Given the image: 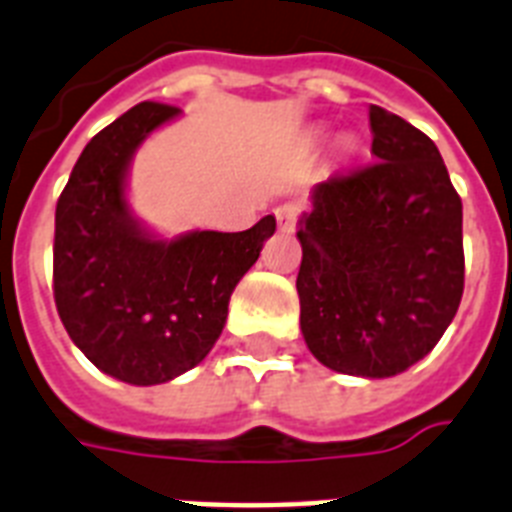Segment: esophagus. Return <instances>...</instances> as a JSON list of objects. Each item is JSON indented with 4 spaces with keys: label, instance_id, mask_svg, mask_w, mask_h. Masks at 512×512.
Wrapping results in <instances>:
<instances>
[{
    "label": "esophagus",
    "instance_id": "1",
    "mask_svg": "<svg viewBox=\"0 0 512 512\" xmlns=\"http://www.w3.org/2000/svg\"><path fill=\"white\" fill-rule=\"evenodd\" d=\"M274 217H277V225H280V230H293L295 222H298V217H301V204L287 201V204H282L274 209Z\"/></svg>",
    "mask_w": 512,
    "mask_h": 512
}]
</instances>
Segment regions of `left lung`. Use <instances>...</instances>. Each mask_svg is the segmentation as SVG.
I'll return each instance as SVG.
<instances>
[{"label":"left lung","mask_w":512,"mask_h":512,"mask_svg":"<svg viewBox=\"0 0 512 512\" xmlns=\"http://www.w3.org/2000/svg\"><path fill=\"white\" fill-rule=\"evenodd\" d=\"M371 159L314 188L298 227L301 332L319 363L384 379L445 335L463 298V204L437 146L369 107Z\"/></svg>","instance_id":"8db88e82"}]
</instances>
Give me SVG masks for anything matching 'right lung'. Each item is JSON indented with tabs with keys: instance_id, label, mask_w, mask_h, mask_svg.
Masks as SVG:
<instances>
[{
	"instance_id": "right-lung-1",
	"label": "right lung",
	"mask_w": 512,
	"mask_h": 512,
	"mask_svg": "<svg viewBox=\"0 0 512 512\" xmlns=\"http://www.w3.org/2000/svg\"><path fill=\"white\" fill-rule=\"evenodd\" d=\"M180 109L143 101L96 133L54 214V303L70 340L109 377L149 387L209 356L240 277L256 264L274 217L251 230L156 238L130 214V159Z\"/></svg>"
}]
</instances>
